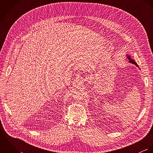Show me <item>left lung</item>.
<instances>
[{
    "mask_svg": "<svg viewBox=\"0 0 153 153\" xmlns=\"http://www.w3.org/2000/svg\"><path fill=\"white\" fill-rule=\"evenodd\" d=\"M127 57H128V59L130 60V61H129V62L132 63V64H134V65H135L137 66L138 67V65H137V64L136 63V62H135L134 60H132V59H131V57H130V55H127Z\"/></svg>",
    "mask_w": 153,
    "mask_h": 153,
    "instance_id": "8db88e82",
    "label": "left lung"
}]
</instances>
